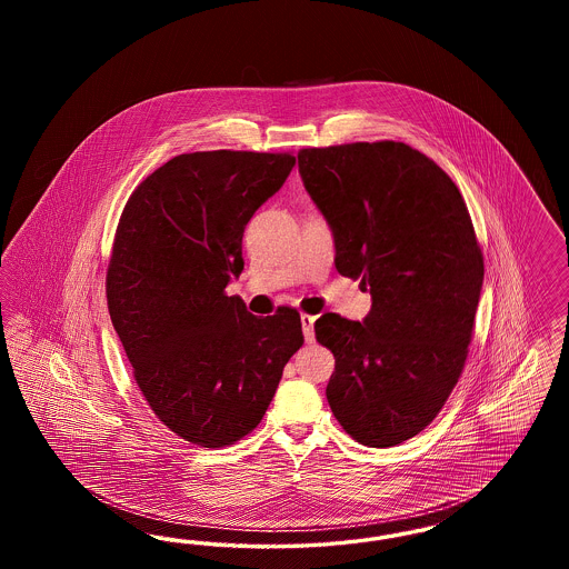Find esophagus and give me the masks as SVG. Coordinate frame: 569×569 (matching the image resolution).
<instances>
[{
  "mask_svg": "<svg viewBox=\"0 0 569 569\" xmlns=\"http://www.w3.org/2000/svg\"><path fill=\"white\" fill-rule=\"evenodd\" d=\"M300 322H302V335H305V341L311 343L316 339V332H313V322H316V316H309V313H302L300 316Z\"/></svg>",
  "mask_w": 569,
  "mask_h": 569,
  "instance_id": "1",
  "label": "esophagus"
}]
</instances>
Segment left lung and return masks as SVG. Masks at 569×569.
Instances as JSON below:
<instances>
[{
    "label": "left lung",
    "mask_w": 569,
    "mask_h": 569,
    "mask_svg": "<svg viewBox=\"0 0 569 569\" xmlns=\"http://www.w3.org/2000/svg\"><path fill=\"white\" fill-rule=\"evenodd\" d=\"M298 172L337 271L373 300L362 322H316L335 353L326 399L362 446H397L433 422L467 360L485 281L471 217L455 181L406 142L300 149Z\"/></svg>",
    "instance_id": "obj_1"
}]
</instances>
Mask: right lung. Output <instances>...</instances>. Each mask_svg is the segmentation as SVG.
<instances>
[{
    "instance_id": "1",
    "label": "right lung",
    "mask_w": 569,
    "mask_h": 569,
    "mask_svg": "<svg viewBox=\"0 0 569 569\" xmlns=\"http://www.w3.org/2000/svg\"><path fill=\"white\" fill-rule=\"evenodd\" d=\"M295 163L290 153H183L132 191L119 219L110 320L153 413L196 446L251 433L305 341L297 309L258 318L226 295L243 271L247 221Z\"/></svg>"
}]
</instances>
